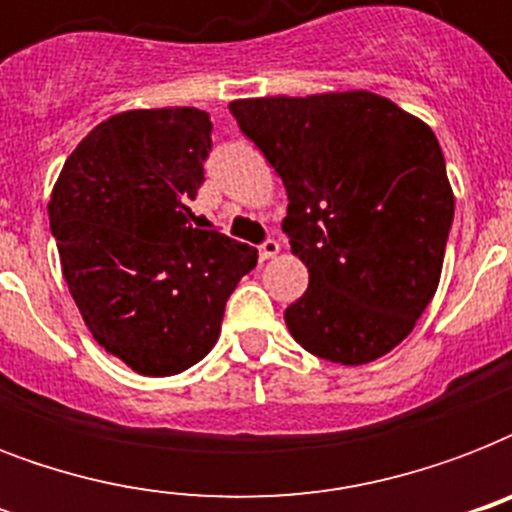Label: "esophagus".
I'll return each mask as SVG.
<instances>
[{"instance_id": "1", "label": "esophagus", "mask_w": 512, "mask_h": 512, "mask_svg": "<svg viewBox=\"0 0 512 512\" xmlns=\"http://www.w3.org/2000/svg\"><path fill=\"white\" fill-rule=\"evenodd\" d=\"M281 252V247H279V241H273V239H268L263 244V247H260V260H273V257L279 255Z\"/></svg>"}]
</instances>
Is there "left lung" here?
Listing matches in <instances>:
<instances>
[{
  "label": "left lung",
  "instance_id": "left-lung-1",
  "mask_svg": "<svg viewBox=\"0 0 512 512\" xmlns=\"http://www.w3.org/2000/svg\"><path fill=\"white\" fill-rule=\"evenodd\" d=\"M287 188L284 233L308 268L284 311L308 353L361 366L390 353L436 295L454 191L428 124L369 90L233 100Z\"/></svg>",
  "mask_w": 512,
  "mask_h": 512
}]
</instances>
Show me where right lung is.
<instances>
[{"label": "right lung", "mask_w": 512, "mask_h": 512, "mask_svg": "<svg viewBox=\"0 0 512 512\" xmlns=\"http://www.w3.org/2000/svg\"><path fill=\"white\" fill-rule=\"evenodd\" d=\"M212 122L193 106L132 108L92 127L50 212L68 292L100 348L146 377L207 356L257 249L191 225Z\"/></svg>", "instance_id": "right-lung-1"}]
</instances>
